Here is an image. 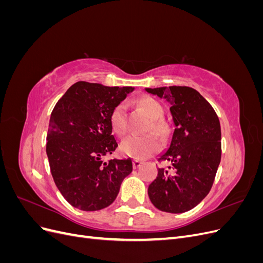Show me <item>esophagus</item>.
<instances>
[{
    "instance_id": "obj_1",
    "label": "esophagus",
    "mask_w": 263,
    "mask_h": 263,
    "mask_svg": "<svg viewBox=\"0 0 263 263\" xmlns=\"http://www.w3.org/2000/svg\"><path fill=\"white\" fill-rule=\"evenodd\" d=\"M141 161L140 160H138V159H134L133 160V168L134 169H137V168H139V166L141 165Z\"/></svg>"
}]
</instances>
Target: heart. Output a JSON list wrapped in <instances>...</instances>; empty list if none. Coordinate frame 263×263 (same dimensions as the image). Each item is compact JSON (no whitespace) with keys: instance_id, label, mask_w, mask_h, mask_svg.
Segmentation results:
<instances>
[{"instance_id":"obj_1","label":"heart","mask_w":263,"mask_h":263,"mask_svg":"<svg viewBox=\"0 0 263 263\" xmlns=\"http://www.w3.org/2000/svg\"><path fill=\"white\" fill-rule=\"evenodd\" d=\"M137 104L145 110L149 118L153 121L151 128L158 134H163L165 127L159 121L163 116V107L157 100L150 97H142L137 101ZM109 125L112 130L123 136L127 132L126 107L123 103L115 105L109 114ZM160 147V144L153 135H130L125 138L121 144V153L135 159H145Z\"/></svg>"}]
</instances>
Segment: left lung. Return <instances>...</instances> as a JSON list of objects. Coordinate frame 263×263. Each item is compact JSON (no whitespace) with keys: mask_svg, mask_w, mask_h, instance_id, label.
I'll use <instances>...</instances> for the list:
<instances>
[{"mask_svg":"<svg viewBox=\"0 0 263 263\" xmlns=\"http://www.w3.org/2000/svg\"><path fill=\"white\" fill-rule=\"evenodd\" d=\"M170 104L174 129L168 147L159 155L166 166L148 186L151 203L166 213H184L209 194L221 156L219 119L214 108L189 86L146 87Z\"/></svg>","mask_w":263,"mask_h":263,"instance_id":"left-lung-1","label":"left lung"}]
</instances>
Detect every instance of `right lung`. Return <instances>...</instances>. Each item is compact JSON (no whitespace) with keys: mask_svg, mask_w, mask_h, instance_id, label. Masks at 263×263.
<instances>
[{"mask_svg":"<svg viewBox=\"0 0 263 263\" xmlns=\"http://www.w3.org/2000/svg\"><path fill=\"white\" fill-rule=\"evenodd\" d=\"M133 91L132 86L80 81L69 87L52 110L46 153L55 185L76 209L107 208L133 171L130 158L103 161L118 146L109 114Z\"/></svg>","mask_w":263,"mask_h":263,"instance_id":"add662e5","label":"right lung"}]
</instances>
